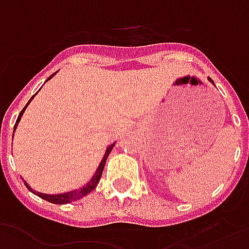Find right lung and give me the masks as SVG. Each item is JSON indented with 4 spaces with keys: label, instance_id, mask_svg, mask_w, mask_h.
<instances>
[{
    "label": "right lung",
    "instance_id": "right-lung-1",
    "mask_svg": "<svg viewBox=\"0 0 249 249\" xmlns=\"http://www.w3.org/2000/svg\"><path fill=\"white\" fill-rule=\"evenodd\" d=\"M54 75V74H53ZM52 75V77H53ZM50 77V78H52ZM49 78V79H50ZM34 98V95H33L32 98H30V101H29L28 103H26V106H28L29 103L32 102V99ZM26 106L23 107L22 111L19 112V115H18L17 118V122H16V126H14V130H16V127H17L18 122H19V119H21V117H22L23 111H25V108H26ZM115 146V143H112V144H110V146L107 147L106 150V154H105V157H103L102 162H101V164H99V167L97 168V172L94 174V177L91 178V180L87 183L86 186L85 187H81L79 190H74V191H70V192H65V194H58V195H48V194H41V192H34L29 187V184L26 182L25 183V186L28 187L29 190L33 192V194H36L37 196L42 197V199H45V200L50 201V203H54V204H66V203H71V201L74 200H78V199H81V197L86 196L87 194H90V192L97 187V184L99 183V180H101V177H102V172H103V168H105V164H106V160H107V157H108V154L111 152L112 147Z\"/></svg>",
    "mask_w": 249,
    "mask_h": 249
}]
</instances>
